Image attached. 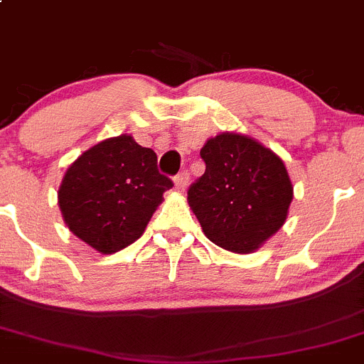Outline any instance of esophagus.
I'll return each instance as SVG.
<instances>
[{
  "mask_svg": "<svg viewBox=\"0 0 364 364\" xmlns=\"http://www.w3.org/2000/svg\"><path fill=\"white\" fill-rule=\"evenodd\" d=\"M188 179H190V176H188V172H186V171H183L181 174L176 176V178H174L176 190H178V192H185L186 185H188Z\"/></svg>",
  "mask_w": 364,
  "mask_h": 364,
  "instance_id": "34e87169",
  "label": "esophagus"
}]
</instances>
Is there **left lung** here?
<instances>
[{"instance_id": "8db88e82", "label": "left lung", "mask_w": 364, "mask_h": 364, "mask_svg": "<svg viewBox=\"0 0 364 364\" xmlns=\"http://www.w3.org/2000/svg\"><path fill=\"white\" fill-rule=\"evenodd\" d=\"M205 172L188 188V204L205 237L247 255L288 218L293 185L284 162L250 136L221 132L200 150Z\"/></svg>"}]
</instances>
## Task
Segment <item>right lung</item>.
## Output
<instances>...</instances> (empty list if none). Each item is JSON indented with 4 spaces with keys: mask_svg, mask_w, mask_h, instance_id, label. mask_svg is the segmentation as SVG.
Wrapping results in <instances>:
<instances>
[{
    "mask_svg": "<svg viewBox=\"0 0 364 364\" xmlns=\"http://www.w3.org/2000/svg\"><path fill=\"white\" fill-rule=\"evenodd\" d=\"M169 188L156 153L122 134L83 151L68 167L57 198L68 228L95 251L112 255L143 235Z\"/></svg>",
    "mask_w": 364,
    "mask_h": 364,
    "instance_id": "right-lung-1",
    "label": "right lung"
}]
</instances>
